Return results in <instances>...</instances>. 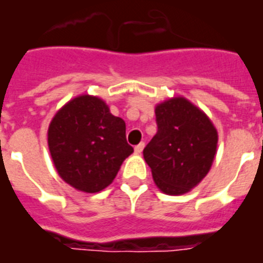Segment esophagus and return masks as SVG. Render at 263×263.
Masks as SVG:
<instances>
[{"label":"esophagus","mask_w":263,"mask_h":263,"mask_svg":"<svg viewBox=\"0 0 263 263\" xmlns=\"http://www.w3.org/2000/svg\"><path fill=\"white\" fill-rule=\"evenodd\" d=\"M144 146H145V144H144V142H140L138 145L134 146V152L137 155H140L142 152V149H144Z\"/></svg>","instance_id":"1"}]
</instances>
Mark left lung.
I'll return each mask as SVG.
<instances>
[{"mask_svg": "<svg viewBox=\"0 0 263 263\" xmlns=\"http://www.w3.org/2000/svg\"><path fill=\"white\" fill-rule=\"evenodd\" d=\"M158 132L142 151L156 186L182 195L211 168L218 133L201 109L184 97L168 99L155 108Z\"/></svg>", "mask_w": 263, "mask_h": 263, "instance_id": "8db88e82", "label": "left lung"}]
</instances>
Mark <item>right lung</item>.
I'll return each instance as SVG.
<instances>
[{
  "instance_id": "obj_1",
  "label": "right lung",
  "mask_w": 263,
  "mask_h": 263,
  "mask_svg": "<svg viewBox=\"0 0 263 263\" xmlns=\"http://www.w3.org/2000/svg\"><path fill=\"white\" fill-rule=\"evenodd\" d=\"M48 145L59 176L86 193L107 188L133 152L126 141L125 121L114 117L103 100L89 95L59 109L49 125Z\"/></svg>"
}]
</instances>
